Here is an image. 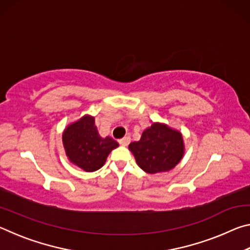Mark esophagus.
I'll return each mask as SVG.
<instances>
[{
    "instance_id": "obj_1",
    "label": "esophagus",
    "mask_w": 250,
    "mask_h": 250,
    "mask_svg": "<svg viewBox=\"0 0 250 250\" xmlns=\"http://www.w3.org/2000/svg\"><path fill=\"white\" fill-rule=\"evenodd\" d=\"M130 141H131V138L129 137V135H126V137H124L122 139H120L119 140V143L121 146H126L130 143Z\"/></svg>"
}]
</instances>
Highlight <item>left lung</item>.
Masks as SVG:
<instances>
[{
	"label": "left lung",
	"mask_w": 250,
	"mask_h": 250,
	"mask_svg": "<svg viewBox=\"0 0 250 250\" xmlns=\"http://www.w3.org/2000/svg\"><path fill=\"white\" fill-rule=\"evenodd\" d=\"M137 164L149 174L168 172L180 163L185 152L183 135L166 124L153 122L139 141L131 142Z\"/></svg>",
	"instance_id": "1"
}]
</instances>
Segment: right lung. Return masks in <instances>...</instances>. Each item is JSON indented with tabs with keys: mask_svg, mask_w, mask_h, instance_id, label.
<instances>
[{
	"mask_svg": "<svg viewBox=\"0 0 250 250\" xmlns=\"http://www.w3.org/2000/svg\"><path fill=\"white\" fill-rule=\"evenodd\" d=\"M66 155L74 166L86 172L104 167L110 152L119 146L112 138H101L95 125V117L84 115L71 122L62 132Z\"/></svg>",
	"mask_w": 250,
	"mask_h": 250,
	"instance_id": "add662e5",
	"label": "right lung"
}]
</instances>
